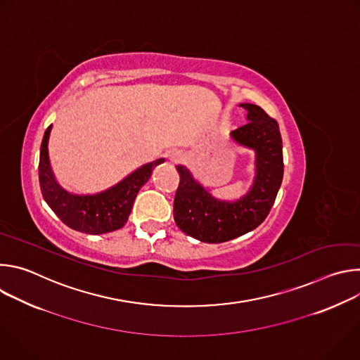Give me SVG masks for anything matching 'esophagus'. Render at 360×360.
Returning <instances> with one entry per match:
<instances>
[{
  "label": "esophagus",
  "mask_w": 360,
  "mask_h": 360,
  "mask_svg": "<svg viewBox=\"0 0 360 360\" xmlns=\"http://www.w3.org/2000/svg\"><path fill=\"white\" fill-rule=\"evenodd\" d=\"M168 158H169L171 162H181L184 160V153L181 150L175 149V150H171L168 153Z\"/></svg>",
  "instance_id": "esophagus-1"
}]
</instances>
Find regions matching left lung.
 Returning <instances> with one entry per match:
<instances>
[{
	"mask_svg": "<svg viewBox=\"0 0 360 360\" xmlns=\"http://www.w3.org/2000/svg\"><path fill=\"white\" fill-rule=\"evenodd\" d=\"M248 122L231 132L239 145L256 153L255 179L249 192L236 200H222L210 193L192 174L178 165L179 186L174 200L178 228L208 243H221L258 228L268 217L283 178L282 138L278 122L261 107L240 104Z\"/></svg>",
	"mask_w": 360,
	"mask_h": 360,
	"instance_id": "obj_1",
	"label": "left lung"
}]
</instances>
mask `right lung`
<instances>
[{"instance_id": "obj_1", "label": "right lung", "mask_w": 360, "mask_h": 360, "mask_svg": "<svg viewBox=\"0 0 360 360\" xmlns=\"http://www.w3.org/2000/svg\"><path fill=\"white\" fill-rule=\"evenodd\" d=\"M53 125L44 134L39 150V186L48 207L71 229L101 235L122 228L131 214L136 193L148 182L157 165L165 160L145 164L117 185L94 193L78 195L65 191L56 179L48 157V139Z\"/></svg>"}]
</instances>
